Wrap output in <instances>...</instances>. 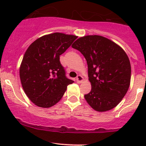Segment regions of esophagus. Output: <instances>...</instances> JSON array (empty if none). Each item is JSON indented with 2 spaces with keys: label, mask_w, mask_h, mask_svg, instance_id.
<instances>
[{
  "label": "esophagus",
  "mask_w": 146,
  "mask_h": 146,
  "mask_svg": "<svg viewBox=\"0 0 146 146\" xmlns=\"http://www.w3.org/2000/svg\"><path fill=\"white\" fill-rule=\"evenodd\" d=\"M82 80H83V78L80 75H78L77 76V78H76V81H77V82H78V83H80Z\"/></svg>",
  "instance_id": "esophagus-1"
}]
</instances>
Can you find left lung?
Segmentation results:
<instances>
[{"label":"left lung","instance_id":"obj_1","mask_svg":"<svg viewBox=\"0 0 146 146\" xmlns=\"http://www.w3.org/2000/svg\"><path fill=\"white\" fill-rule=\"evenodd\" d=\"M87 61L92 89L85 99L92 109L106 111L115 107L129 90L131 64L125 51L107 38L88 35L72 45Z\"/></svg>","mask_w":146,"mask_h":146}]
</instances>
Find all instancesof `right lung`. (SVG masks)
<instances>
[{"instance_id":"1","label":"right lung","mask_w":146,"mask_h":146,"mask_svg":"<svg viewBox=\"0 0 146 146\" xmlns=\"http://www.w3.org/2000/svg\"><path fill=\"white\" fill-rule=\"evenodd\" d=\"M76 39L74 35L56 32L39 38L28 47L20 65V80L27 96L38 107L54 106L73 82L66 77L60 55Z\"/></svg>"}]
</instances>
